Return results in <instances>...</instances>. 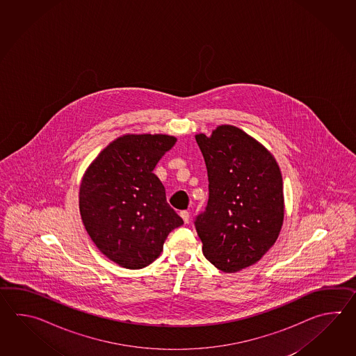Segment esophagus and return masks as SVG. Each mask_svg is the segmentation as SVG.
Instances as JSON below:
<instances>
[{
	"mask_svg": "<svg viewBox=\"0 0 356 356\" xmlns=\"http://www.w3.org/2000/svg\"><path fill=\"white\" fill-rule=\"evenodd\" d=\"M179 215H181V219L183 221L186 222V224H188L189 222V212L187 210H183V211L179 212Z\"/></svg>",
	"mask_w": 356,
	"mask_h": 356,
	"instance_id": "esophagus-1",
	"label": "esophagus"
}]
</instances>
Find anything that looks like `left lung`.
I'll use <instances>...</instances> for the list:
<instances>
[{
	"label": "left lung",
	"mask_w": 356,
	"mask_h": 356,
	"mask_svg": "<svg viewBox=\"0 0 356 356\" xmlns=\"http://www.w3.org/2000/svg\"><path fill=\"white\" fill-rule=\"evenodd\" d=\"M209 177V201L195 218L202 252L224 273L254 265L276 242L284 220L280 169L242 129L197 135Z\"/></svg>",
	"instance_id": "1"
}]
</instances>
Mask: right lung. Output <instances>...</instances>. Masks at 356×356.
Here are the masks:
<instances>
[{"mask_svg":"<svg viewBox=\"0 0 356 356\" xmlns=\"http://www.w3.org/2000/svg\"><path fill=\"white\" fill-rule=\"evenodd\" d=\"M177 143L167 135H126L91 163L80 186V213L98 250L115 264L138 270L159 257L183 220L169 206L152 173Z\"/></svg>","mask_w":356,"mask_h":356,"instance_id":"1","label":"right lung"}]
</instances>
